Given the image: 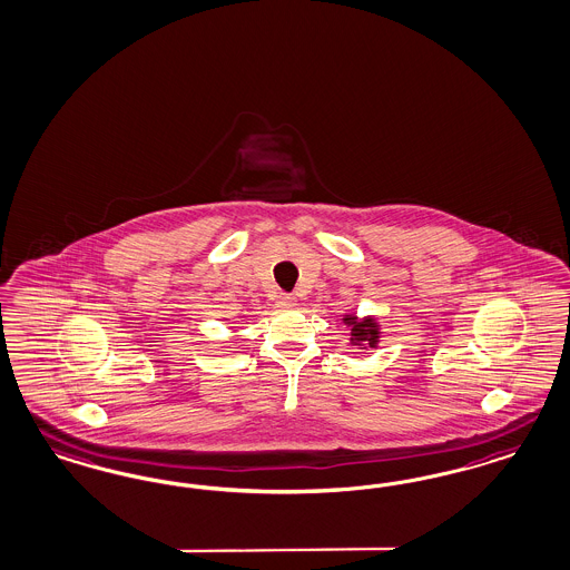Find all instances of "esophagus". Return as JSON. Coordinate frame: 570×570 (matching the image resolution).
Listing matches in <instances>:
<instances>
[{"mask_svg":"<svg viewBox=\"0 0 570 570\" xmlns=\"http://www.w3.org/2000/svg\"><path fill=\"white\" fill-rule=\"evenodd\" d=\"M277 305L279 307H295L296 298L293 295H288V293H282V295L277 296Z\"/></svg>","mask_w":570,"mask_h":570,"instance_id":"esophagus-1","label":"esophagus"}]
</instances>
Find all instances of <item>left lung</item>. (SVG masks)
Wrapping results in <instances>:
<instances>
[{"instance_id": "left-lung-1", "label": "left lung", "mask_w": 570, "mask_h": 570, "mask_svg": "<svg viewBox=\"0 0 570 570\" xmlns=\"http://www.w3.org/2000/svg\"><path fill=\"white\" fill-rule=\"evenodd\" d=\"M345 322L354 324V328H352V343H354V345H360V343H366L368 347L376 345L379 331H376V324H374L373 320L355 322V317H345Z\"/></svg>"}]
</instances>
